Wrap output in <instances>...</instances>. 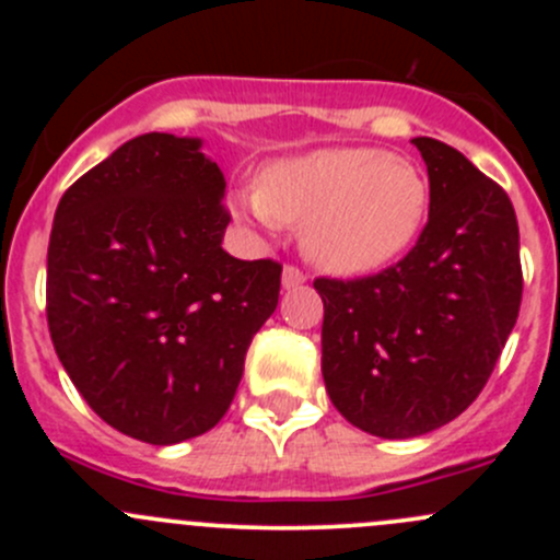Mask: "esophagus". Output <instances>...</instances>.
<instances>
[{
	"mask_svg": "<svg viewBox=\"0 0 560 560\" xmlns=\"http://www.w3.org/2000/svg\"><path fill=\"white\" fill-rule=\"evenodd\" d=\"M303 281H306L303 270L295 268V265H287L284 273H281V284H284V290H295V287H301Z\"/></svg>",
	"mask_w": 560,
	"mask_h": 560,
	"instance_id": "1",
	"label": "esophagus"
}]
</instances>
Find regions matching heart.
Instances as JSON below:
<instances>
[{
    "mask_svg": "<svg viewBox=\"0 0 560 560\" xmlns=\"http://www.w3.org/2000/svg\"><path fill=\"white\" fill-rule=\"evenodd\" d=\"M431 189L415 162L382 149H316L268 165L241 191L238 219L298 224L306 257L338 276H369L409 252Z\"/></svg>",
    "mask_w": 560,
    "mask_h": 560,
    "instance_id": "b5f03b06",
    "label": "heart"
}]
</instances>
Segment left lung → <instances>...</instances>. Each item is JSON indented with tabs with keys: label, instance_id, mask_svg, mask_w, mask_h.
I'll return each instance as SVG.
<instances>
[{
	"label": "left lung",
	"instance_id": "8db88e82",
	"mask_svg": "<svg viewBox=\"0 0 560 560\" xmlns=\"http://www.w3.org/2000/svg\"><path fill=\"white\" fill-rule=\"evenodd\" d=\"M431 208L415 248L365 279H316L322 376L360 431L411 439L447 425L488 385L523 298L512 200L460 151L415 138Z\"/></svg>",
	"mask_w": 560,
	"mask_h": 560
}]
</instances>
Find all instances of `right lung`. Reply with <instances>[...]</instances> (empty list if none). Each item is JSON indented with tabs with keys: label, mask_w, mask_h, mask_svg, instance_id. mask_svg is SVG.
<instances>
[{
	"label": "right lung",
	"mask_w": 560,
	"mask_h": 560,
	"mask_svg": "<svg viewBox=\"0 0 560 560\" xmlns=\"http://www.w3.org/2000/svg\"><path fill=\"white\" fill-rule=\"evenodd\" d=\"M200 138L127 140L59 200L45 312L72 385L149 444L211 431L276 312L281 265L222 248L224 175Z\"/></svg>",
	"instance_id": "add662e5"
}]
</instances>
